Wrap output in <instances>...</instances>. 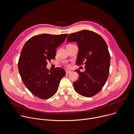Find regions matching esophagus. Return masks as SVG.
Segmentation results:
<instances>
[{"label":"esophagus","mask_w":134,"mask_h":134,"mask_svg":"<svg viewBox=\"0 0 134 134\" xmlns=\"http://www.w3.org/2000/svg\"><path fill=\"white\" fill-rule=\"evenodd\" d=\"M71 72V71L70 70H66V74H68L69 73Z\"/></svg>","instance_id":"esophagus-1"}]
</instances>
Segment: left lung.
<instances>
[{
	"label": "left lung",
	"mask_w": 134,
	"mask_h": 134,
	"mask_svg": "<svg viewBox=\"0 0 134 134\" xmlns=\"http://www.w3.org/2000/svg\"><path fill=\"white\" fill-rule=\"evenodd\" d=\"M67 41L77 43L76 65H86L85 71L75 70L79 75L73 82L75 91L86 97L95 96L102 90L109 76L110 55L106 42L100 35L88 30L69 34Z\"/></svg>",
	"instance_id": "1"
}]
</instances>
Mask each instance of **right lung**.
Wrapping results in <instances>:
<instances>
[{"label":"right lung","instance_id":"1","mask_svg":"<svg viewBox=\"0 0 134 134\" xmlns=\"http://www.w3.org/2000/svg\"><path fill=\"white\" fill-rule=\"evenodd\" d=\"M67 34H42L34 36L24 45L18 61V70L28 90L36 97L46 99L57 91L64 69L56 67L51 71L48 62L55 58L56 48L65 41Z\"/></svg>","mask_w":134,"mask_h":134}]
</instances>
